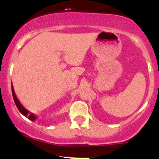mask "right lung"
<instances>
[{"instance_id": "obj_1", "label": "right lung", "mask_w": 159, "mask_h": 159, "mask_svg": "<svg viewBox=\"0 0 159 159\" xmlns=\"http://www.w3.org/2000/svg\"><path fill=\"white\" fill-rule=\"evenodd\" d=\"M12 97H13L14 102H15V103H16V106L17 107L18 110L20 111V112L23 116H25V117H27L28 119L32 120V121H35V120L37 119V116H35L33 113H29V111H28L27 109H25V108L23 107V105L20 102V101L18 100L17 99V97H16V94H15V92H14L12 84Z\"/></svg>"}]
</instances>
